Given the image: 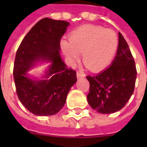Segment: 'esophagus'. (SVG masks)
I'll return each instance as SVG.
<instances>
[{"label": "esophagus", "mask_w": 147, "mask_h": 147, "mask_svg": "<svg viewBox=\"0 0 147 147\" xmlns=\"http://www.w3.org/2000/svg\"><path fill=\"white\" fill-rule=\"evenodd\" d=\"M76 76L78 79H80V78H83V77H85L86 76V75L84 73H83V72H77L76 73Z\"/></svg>", "instance_id": "1"}]
</instances>
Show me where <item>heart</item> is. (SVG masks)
<instances>
[{
	"label": "heart",
	"mask_w": 147,
	"mask_h": 147,
	"mask_svg": "<svg viewBox=\"0 0 147 147\" xmlns=\"http://www.w3.org/2000/svg\"><path fill=\"white\" fill-rule=\"evenodd\" d=\"M116 32L101 26L86 24L72 30L68 42H61V49L67 61L75 64L82 53L83 64L92 71L108 67L118 49Z\"/></svg>",
	"instance_id": "heart-1"
}]
</instances>
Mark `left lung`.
Listing matches in <instances>:
<instances>
[{
  "label": "left lung",
  "mask_w": 147,
  "mask_h": 147,
  "mask_svg": "<svg viewBox=\"0 0 147 147\" xmlns=\"http://www.w3.org/2000/svg\"><path fill=\"white\" fill-rule=\"evenodd\" d=\"M136 76V63L129 46L119 32L117 55L110 67L96 76H86L90 83L89 105L103 114L120 110L132 95Z\"/></svg>",
  "instance_id": "obj_1"
}]
</instances>
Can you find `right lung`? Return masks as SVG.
I'll return each instance as SVG.
<instances>
[{"mask_svg": "<svg viewBox=\"0 0 147 147\" xmlns=\"http://www.w3.org/2000/svg\"><path fill=\"white\" fill-rule=\"evenodd\" d=\"M69 23L44 18L24 37L16 54L13 69L17 96L36 116L57 113L65 104L76 72L67 68L60 56L61 39ZM39 61L51 62L43 80L32 79L27 71Z\"/></svg>", "mask_w": 147, "mask_h": 147, "instance_id": "add662e5", "label": "right lung"}]
</instances>
